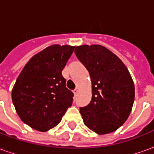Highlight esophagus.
Wrapping results in <instances>:
<instances>
[{
  "instance_id": "esophagus-1",
  "label": "esophagus",
  "mask_w": 154,
  "mask_h": 154,
  "mask_svg": "<svg viewBox=\"0 0 154 154\" xmlns=\"http://www.w3.org/2000/svg\"><path fill=\"white\" fill-rule=\"evenodd\" d=\"M73 93L75 96H77V93H78V89H77V88H76L75 90H73Z\"/></svg>"
}]
</instances>
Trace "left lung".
<instances>
[{
	"mask_svg": "<svg viewBox=\"0 0 154 154\" xmlns=\"http://www.w3.org/2000/svg\"><path fill=\"white\" fill-rule=\"evenodd\" d=\"M75 54L91 80V100L80 108L84 124L98 134L116 131L127 120L134 100V84L128 68L99 44L77 46Z\"/></svg>",
	"mask_w": 154,
	"mask_h": 154,
	"instance_id": "left-lung-1",
	"label": "left lung"
}]
</instances>
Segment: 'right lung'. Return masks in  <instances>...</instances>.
I'll return each mask as SVG.
<instances>
[{"label": "right lung", "instance_id": "1", "mask_svg": "<svg viewBox=\"0 0 154 154\" xmlns=\"http://www.w3.org/2000/svg\"><path fill=\"white\" fill-rule=\"evenodd\" d=\"M75 46L54 44L29 60L12 89V101L22 121L46 132L57 124L72 104L62 71Z\"/></svg>", "mask_w": 154, "mask_h": 154}]
</instances>
